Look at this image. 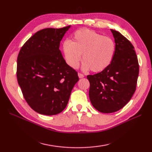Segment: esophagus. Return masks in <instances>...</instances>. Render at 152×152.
Instances as JSON below:
<instances>
[{
  "mask_svg": "<svg viewBox=\"0 0 152 152\" xmlns=\"http://www.w3.org/2000/svg\"><path fill=\"white\" fill-rule=\"evenodd\" d=\"M78 74V76H79L80 78H83V77H84V75H83V74H82V73L79 72Z\"/></svg>",
  "mask_w": 152,
  "mask_h": 152,
  "instance_id": "esophagus-1",
  "label": "esophagus"
}]
</instances>
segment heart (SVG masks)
I'll use <instances>...</instances> for the list:
<instances>
[{
	"instance_id": "1",
	"label": "heart",
	"mask_w": 152,
	"mask_h": 152,
	"mask_svg": "<svg viewBox=\"0 0 152 152\" xmlns=\"http://www.w3.org/2000/svg\"><path fill=\"white\" fill-rule=\"evenodd\" d=\"M62 49L67 64L72 69L78 68L82 55L83 69L100 72L111 64L115 45L111 38L82 28L73 34L72 42H63Z\"/></svg>"
}]
</instances>
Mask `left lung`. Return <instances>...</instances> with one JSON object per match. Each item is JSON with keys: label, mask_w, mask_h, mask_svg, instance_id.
Masks as SVG:
<instances>
[{"label": "left lung", "mask_w": 152, "mask_h": 152, "mask_svg": "<svg viewBox=\"0 0 152 152\" xmlns=\"http://www.w3.org/2000/svg\"><path fill=\"white\" fill-rule=\"evenodd\" d=\"M115 51L111 64L101 72L87 76L92 105L102 113L118 111L135 92L139 64L134 46L119 32L111 29Z\"/></svg>", "instance_id": "8db88e82"}]
</instances>
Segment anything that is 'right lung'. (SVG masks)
Returning a JSON list of instances; mask_svg holds the SVG:
<instances>
[{
	"label": "right lung",
	"instance_id": "right-lung-1",
	"mask_svg": "<svg viewBox=\"0 0 152 152\" xmlns=\"http://www.w3.org/2000/svg\"><path fill=\"white\" fill-rule=\"evenodd\" d=\"M70 27L38 31L19 52L18 83L27 104L40 114L62 112L79 80L78 73L66 64L59 50L60 42Z\"/></svg>",
	"mask_w": 152,
	"mask_h": 152
}]
</instances>
